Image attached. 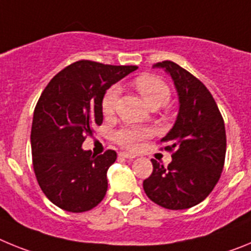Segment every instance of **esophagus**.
<instances>
[{
	"instance_id": "1",
	"label": "esophagus",
	"mask_w": 251,
	"mask_h": 251,
	"mask_svg": "<svg viewBox=\"0 0 251 251\" xmlns=\"http://www.w3.org/2000/svg\"><path fill=\"white\" fill-rule=\"evenodd\" d=\"M119 156L123 157V158H129V159L136 158V156H134V154H132V153H128V152H121L119 153Z\"/></svg>"
}]
</instances>
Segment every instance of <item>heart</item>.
Here are the masks:
<instances>
[{
    "label": "heart",
    "instance_id": "b5f03b06",
    "mask_svg": "<svg viewBox=\"0 0 251 251\" xmlns=\"http://www.w3.org/2000/svg\"><path fill=\"white\" fill-rule=\"evenodd\" d=\"M137 90L151 108H158L168 103L171 98L170 86L165 81L153 75H142L134 81ZM119 97V88L110 86L101 98V110L105 115L113 114ZM151 130L138 126H127L115 133V139L119 145L127 148H137L143 139L150 137Z\"/></svg>",
    "mask_w": 251,
    "mask_h": 251
}]
</instances>
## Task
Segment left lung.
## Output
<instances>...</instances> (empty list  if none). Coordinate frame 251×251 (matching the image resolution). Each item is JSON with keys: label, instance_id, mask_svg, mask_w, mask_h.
<instances>
[{"label": "left lung", "instance_id": "obj_1", "mask_svg": "<svg viewBox=\"0 0 251 251\" xmlns=\"http://www.w3.org/2000/svg\"><path fill=\"white\" fill-rule=\"evenodd\" d=\"M165 69L178 94L179 109L172 129L161 142L172 153L167 167L151 159L153 171L143 181L151 200L168 210H185L200 203L214 190L223 172L226 133L223 115L211 93L196 76L174 61Z\"/></svg>", "mask_w": 251, "mask_h": 251}]
</instances>
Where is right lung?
Listing matches in <instances>:
<instances>
[{"label":"right lung","mask_w":251,"mask_h":251,"mask_svg":"<svg viewBox=\"0 0 251 251\" xmlns=\"http://www.w3.org/2000/svg\"><path fill=\"white\" fill-rule=\"evenodd\" d=\"M136 69L80 60L57 73L40 95L31 128L32 165L39 186L57 207L84 212L105 196L106 171L117 153L97 156L81 145L103 123L104 93Z\"/></svg>","instance_id":"1"}]
</instances>
